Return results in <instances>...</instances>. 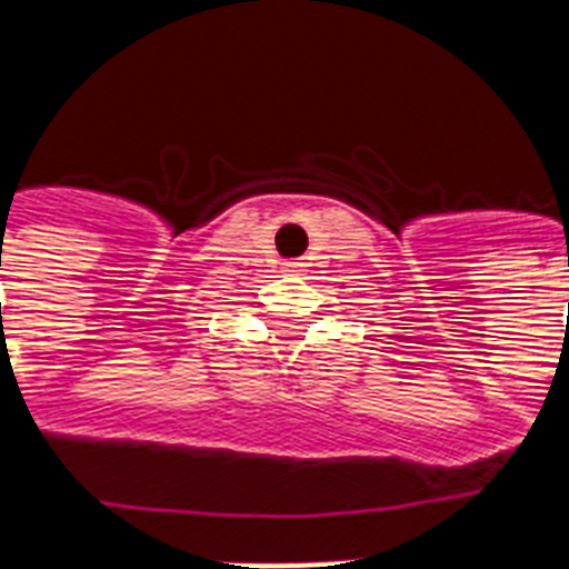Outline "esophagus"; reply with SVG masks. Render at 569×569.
Masks as SVG:
<instances>
[{
	"mask_svg": "<svg viewBox=\"0 0 569 569\" xmlns=\"http://www.w3.org/2000/svg\"><path fill=\"white\" fill-rule=\"evenodd\" d=\"M300 269H303V262H283V271H292V274H298Z\"/></svg>",
	"mask_w": 569,
	"mask_h": 569,
	"instance_id": "esophagus-1",
	"label": "esophagus"
}]
</instances>
